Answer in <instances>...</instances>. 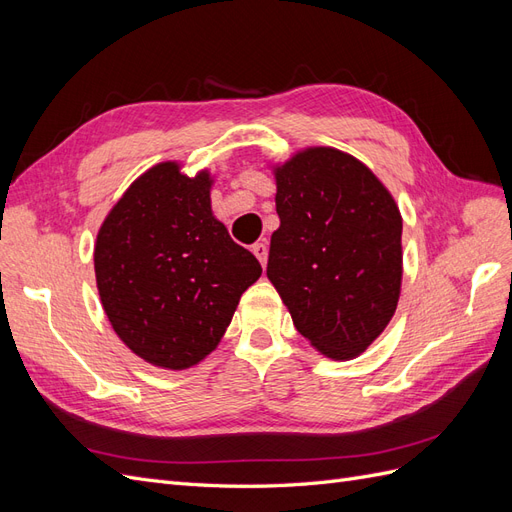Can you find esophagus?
<instances>
[{
    "label": "esophagus",
    "mask_w": 512,
    "mask_h": 512,
    "mask_svg": "<svg viewBox=\"0 0 512 512\" xmlns=\"http://www.w3.org/2000/svg\"><path fill=\"white\" fill-rule=\"evenodd\" d=\"M252 252H254V254H256V258L260 260V265L265 267V265H267V256H269V247H267V243H265V241L256 243V245L252 247Z\"/></svg>",
    "instance_id": "34e87169"
}]
</instances>
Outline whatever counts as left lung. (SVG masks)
Wrapping results in <instances>:
<instances>
[{
  "label": "left lung",
  "instance_id": "left-lung-1",
  "mask_svg": "<svg viewBox=\"0 0 512 512\" xmlns=\"http://www.w3.org/2000/svg\"><path fill=\"white\" fill-rule=\"evenodd\" d=\"M280 228L267 277L320 354L350 361L391 322L404 275L401 213L374 170L335 147L273 164Z\"/></svg>",
  "mask_w": 512,
  "mask_h": 512
}]
</instances>
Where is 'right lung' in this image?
<instances>
[{"mask_svg": "<svg viewBox=\"0 0 512 512\" xmlns=\"http://www.w3.org/2000/svg\"><path fill=\"white\" fill-rule=\"evenodd\" d=\"M213 175L160 162L104 218L96 284L113 331L160 369L198 365L218 348L241 294L262 273L211 209Z\"/></svg>", "mask_w": 512, "mask_h": 512, "instance_id": "add662e5", "label": "right lung"}]
</instances>
